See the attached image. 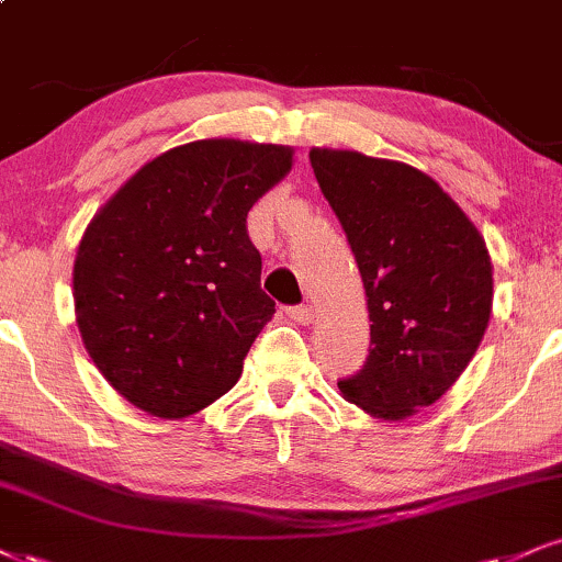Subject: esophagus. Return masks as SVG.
Wrapping results in <instances>:
<instances>
[{"label":"esophagus","instance_id":"esophagus-1","mask_svg":"<svg viewBox=\"0 0 562 562\" xmlns=\"http://www.w3.org/2000/svg\"><path fill=\"white\" fill-rule=\"evenodd\" d=\"M286 315L300 325H310L315 321V310L310 307V304H296V307H289Z\"/></svg>","mask_w":562,"mask_h":562}]
</instances>
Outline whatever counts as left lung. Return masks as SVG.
<instances>
[{"instance_id":"obj_1","label":"left lung","mask_w":562,"mask_h":562,"mask_svg":"<svg viewBox=\"0 0 562 562\" xmlns=\"http://www.w3.org/2000/svg\"><path fill=\"white\" fill-rule=\"evenodd\" d=\"M315 179L362 273L370 355L338 391L372 417L435 404L472 362L493 310V262L467 213L414 166L315 148Z\"/></svg>"}]
</instances>
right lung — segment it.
Listing matches in <instances>:
<instances>
[{
    "mask_svg": "<svg viewBox=\"0 0 562 562\" xmlns=\"http://www.w3.org/2000/svg\"><path fill=\"white\" fill-rule=\"evenodd\" d=\"M292 150L179 145L145 164L82 234L75 313L90 359L130 404L179 419L232 391L276 313L247 213Z\"/></svg>",
    "mask_w": 562,
    "mask_h": 562,
    "instance_id": "1",
    "label": "right lung"
}]
</instances>
